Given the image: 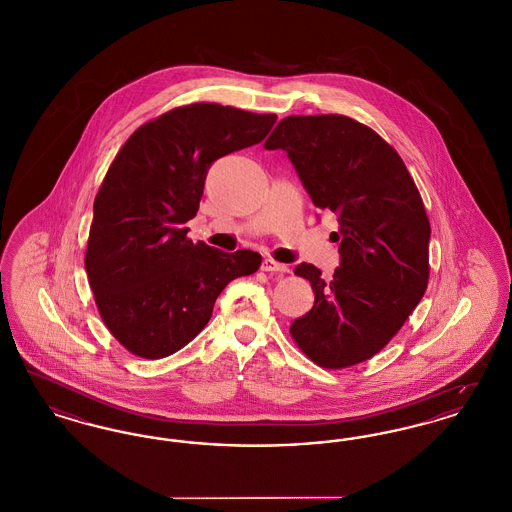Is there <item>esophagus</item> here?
Segmentation results:
<instances>
[{"instance_id":"obj_1","label":"esophagus","mask_w":512,"mask_h":512,"mask_svg":"<svg viewBox=\"0 0 512 512\" xmlns=\"http://www.w3.org/2000/svg\"><path fill=\"white\" fill-rule=\"evenodd\" d=\"M263 270H267V272H282V274H288L290 272V268L286 267V265H282V263H278V261H274V259H263V265H261Z\"/></svg>"}]
</instances>
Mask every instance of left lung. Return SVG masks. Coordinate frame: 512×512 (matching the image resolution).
Segmentation results:
<instances>
[{"mask_svg":"<svg viewBox=\"0 0 512 512\" xmlns=\"http://www.w3.org/2000/svg\"><path fill=\"white\" fill-rule=\"evenodd\" d=\"M288 153L315 207L338 215L340 267L313 265V309L293 320V340L324 368L357 365L399 332L428 286L430 222L403 159L372 128L343 115L286 117L265 142Z\"/></svg>","mask_w":512,"mask_h":512,"instance_id":"1","label":"left lung"}]
</instances>
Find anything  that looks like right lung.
Instances as JSON below:
<instances>
[{
	"label": "right lung",
	"instance_id": "1",
	"mask_svg": "<svg viewBox=\"0 0 512 512\" xmlns=\"http://www.w3.org/2000/svg\"><path fill=\"white\" fill-rule=\"evenodd\" d=\"M276 115L217 103L176 107L140 126L103 178L84 267L109 332L163 359L205 328L220 292L261 267L249 249L188 240L211 165L265 140Z\"/></svg>",
	"mask_w": 512,
	"mask_h": 512
}]
</instances>
